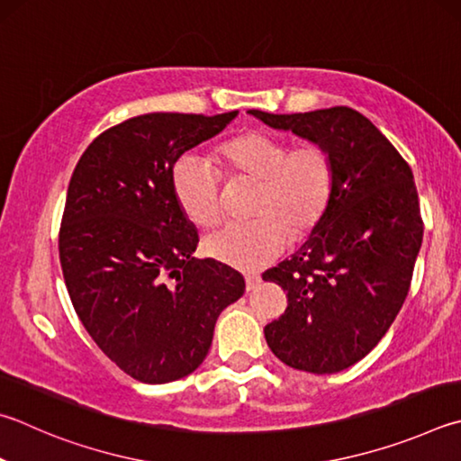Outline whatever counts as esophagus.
<instances>
[{"label": "esophagus", "instance_id": "1", "mask_svg": "<svg viewBox=\"0 0 461 461\" xmlns=\"http://www.w3.org/2000/svg\"><path fill=\"white\" fill-rule=\"evenodd\" d=\"M259 282H262V278H259L258 274H246V290L252 292L259 286Z\"/></svg>", "mask_w": 461, "mask_h": 461}]
</instances>
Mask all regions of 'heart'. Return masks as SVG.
Returning <instances> with one entry per match:
<instances>
[{
	"label": "heart",
	"mask_w": 461,
	"mask_h": 461,
	"mask_svg": "<svg viewBox=\"0 0 461 461\" xmlns=\"http://www.w3.org/2000/svg\"><path fill=\"white\" fill-rule=\"evenodd\" d=\"M231 181L256 183L248 223H230L205 238V252L217 262L244 272L262 270L278 258L290 240H304L329 213L337 169L321 143L290 147L286 139L248 131L220 147ZM175 202L197 228H212L223 213L221 177L197 155H181L171 171Z\"/></svg>",
	"instance_id": "b5f03b06"
}]
</instances>
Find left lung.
Segmentation results:
<instances>
[{"instance_id":"obj_1","label":"left lung","mask_w":461,"mask_h":461,"mask_svg":"<svg viewBox=\"0 0 461 461\" xmlns=\"http://www.w3.org/2000/svg\"><path fill=\"white\" fill-rule=\"evenodd\" d=\"M267 127L329 149L337 185L304 246L264 272L288 308L264 334L292 369L330 375L376 347L411 286L423 220L411 167L375 124L348 106L312 113L249 111Z\"/></svg>"}]
</instances>
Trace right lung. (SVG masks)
I'll list each match as a JSON object with an SVG mask.
<instances>
[{"mask_svg":"<svg viewBox=\"0 0 461 461\" xmlns=\"http://www.w3.org/2000/svg\"><path fill=\"white\" fill-rule=\"evenodd\" d=\"M236 116H135L92 140L72 173L58 238L66 288L98 348L140 383L194 373L246 290L230 266L194 258L197 230L171 187L177 158Z\"/></svg>","mask_w":461,"mask_h":461,"instance_id":"add662e5","label":"right lung"}]
</instances>
